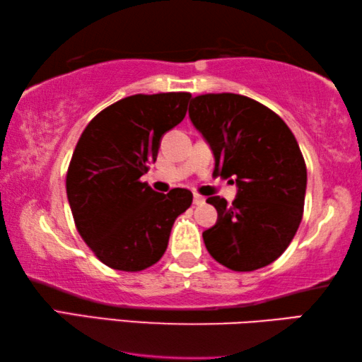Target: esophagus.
Returning <instances> with one entry per match:
<instances>
[{"label": "esophagus", "instance_id": "1", "mask_svg": "<svg viewBox=\"0 0 362 362\" xmlns=\"http://www.w3.org/2000/svg\"><path fill=\"white\" fill-rule=\"evenodd\" d=\"M205 204V197L199 194H194V205H204Z\"/></svg>", "mask_w": 362, "mask_h": 362}]
</instances>
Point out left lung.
<instances>
[{
  "mask_svg": "<svg viewBox=\"0 0 362 362\" xmlns=\"http://www.w3.org/2000/svg\"><path fill=\"white\" fill-rule=\"evenodd\" d=\"M189 118L215 157L213 176L237 186L233 205L206 199L218 211L202 234L206 250L233 271L271 264L303 216L306 165L293 133L271 109L233 93L194 98Z\"/></svg>",
  "mask_w": 362,
  "mask_h": 362,
  "instance_id": "8db88e82",
  "label": "left lung"
}]
</instances>
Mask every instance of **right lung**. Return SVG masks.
<instances>
[{"label": "right lung", "mask_w": 362, "mask_h": 362, "mask_svg": "<svg viewBox=\"0 0 362 362\" xmlns=\"http://www.w3.org/2000/svg\"><path fill=\"white\" fill-rule=\"evenodd\" d=\"M189 93L134 94L88 123L67 171L75 226L112 269L142 271L167 250L173 223L192 204L187 189L158 194L141 182L163 134L186 117Z\"/></svg>", "instance_id": "obj_1"}]
</instances>
